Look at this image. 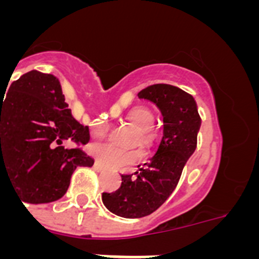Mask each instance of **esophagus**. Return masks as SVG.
<instances>
[{"label": "esophagus", "instance_id": "1", "mask_svg": "<svg viewBox=\"0 0 259 259\" xmlns=\"http://www.w3.org/2000/svg\"><path fill=\"white\" fill-rule=\"evenodd\" d=\"M93 168H95L96 171H102V170H104V166H102V164L100 163L98 161H96L95 164H93Z\"/></svg>", "mask_w": 259, "mask_h": 259}]
</instances>
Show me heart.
Returning a JSON list of instances; mask_svg holds the SVG:
<instances>
[{
	"mask_svg": "<svg viewBox=\"0 0 259 259\" xmlns=\"http://www.w3.org/2000/svg\"><path fill=\"white\" fill-rule=\"evenodd\" d=\"M127 122L139 130L137 144H150L153 141V134L150 128L154 123V116L152 111L146 107H135L127 115ZM107 134V127L104 124L96 125L93 128V136L97 139H104ZM92 153L98 158V161L110 168H127L128 166L136 163L143 158L141 152L123 153L116 150L110 145L93 146Z\"/></svg>",
	"mask_w": 259,
	"mask_h": 259,
	"instance_id": "b5f03b06",
	"label": "heart"
}]
</instances>
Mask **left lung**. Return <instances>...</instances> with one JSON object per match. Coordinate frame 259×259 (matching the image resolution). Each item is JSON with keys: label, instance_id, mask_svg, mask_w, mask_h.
I'll return each instance as SVG.
<instances>
[{"label": "left lung", "instance_id": "1", "mask_svg": "<svg viewBox=\"0 0 259 259\" xmlns=\"http://www.w3.org/2000/svg\"><path fill=\"white\" fill-rule=\"evenodd\" d=\"M139 97L149 100L163 115V136L148 163L122 175L115 192H104L102 202L118 217L143 218L161 206L179 183L184 164L197 146L201 118L189 93L170 84L146 87Z\"/></svg>", "mask_w": 259, "mask_h": 259}]
</instances>
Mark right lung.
Returning a JSON list of instances; mask_svg holds the SVG:
<instances>
[{"label": "right lung", "mask_w": 259, "mask_h": 259, "mask_svg": "<svg viewBox=\"0 0 259 259\" xmlns=\"http://www.w3.org/2000/svg\"><path fill=\"white\" fill-rule=\"evenodd\" d=\"M65 140L77 148L66 150ZM88 141V127L71 115L53 75L29 71L0 98V176L4 170L23 202L59 200L75 168L95 163L79 148Z\"/></svg>", "instance_id": "obj_1"}]
</instances>
